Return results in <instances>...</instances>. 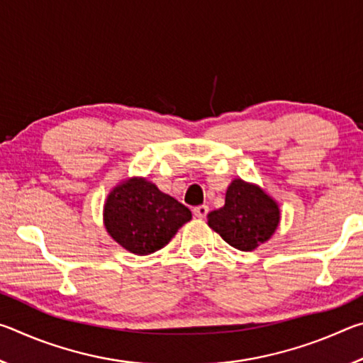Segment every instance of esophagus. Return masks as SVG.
I'll return each instance as SVG.
<instances>
[{"instance_id": "obj_1", "label": "esophagus", "mask_w": 363, "mask_h": 363, "mask_svg": "<svg viewBox=\"0 0 363 363\" xmlns=\"http://www.w3.org/2000/svg\"><path fill=\"white\" fill-rule=\"evenodd\" d=\"M208 211H210V208H208L206 205H200V206L194 208V214H195V218H199V219H203V218H206Z\"/></svg>"}]
</instances>
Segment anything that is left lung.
I'll return each instance as SVG.
<instances>
[{
  "mask_svg": "<svg viewBox=\"0 0 363 363\" xmlns=\"http://www.w3.org/2000/svg\"><path fill=\"white\" fill-rule=\"evenodd\" d=\"M279 220L277 203L262 189L242 179L232 181L225 205L208 214V225L240 251H253L269 240Z\"/></svg>",
  "mask_w": 363,
  "mask_h": 363,
  "instance_id": "8db88e82",
  "label": "left lung"
}]
</instances>
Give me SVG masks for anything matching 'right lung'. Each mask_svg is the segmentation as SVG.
I'll use <instances>...</instances> for the list:
<instances>
[{"label": "right lung", "instance_id": "add662e5", "mask_svg": "<svg viewBox=\"0 0 363 363\" xmlns=\"http://www.w3.org/2000/svg\"><path fill=\"white\" fill-rule=\"evenodd\" d=\"M192 213L145 179H130L110 192L104 206L106 229L134 255H150L168 245Z\"/></svg>", "mask_w": 363, "mask_h": 363}]
</instances>
